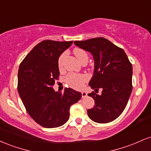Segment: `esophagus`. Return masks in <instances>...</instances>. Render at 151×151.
Listing matches in <instances>:
<instances>
[{
    "label": "esophagus",
    "mask_w": 151,
    "mask_h": 151,
    "mask_svg": "<svg viewBox=\"0 0 151 151\" xmlns=\"http://www.w3.org/2000/svg\"><path fill=\"white\" fill-rule=\"evenodd\" d=\"M81 96H82V98H84L87 96V93H86V91H81Z\"/></svg>",
    "instance_id": "obj_1"
}]
</instances>
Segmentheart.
I'll return each mask as SVG.
<instances>
[{
    "label": "heart",
    "instance_id": "1",
    "mask_svg": "<svg viewBox=\"0 0 151 151\" xmlns=\"http://www.w3.org/2000/svg\"><path fill=\"white\" fill-rule=\"evenodd\" d=\"M74 54L79 62H81L84 60H88V54L85 50L81 49V48H74ZM66 57V52H63L60 56L58 60V66L61 68L63 63V60ZM88 79L87 76L84 74H70L65 78V81L67 84L72 87L75 89H79L82 87L83 84Z\"/></svg>",
    "mask_w": 151,
    "mask_h": 151
}]
</instances>
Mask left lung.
<instances>
[{
	"mask_svg": "<svg viewBox=\"0 0 151 151\" xmlns=\"http://www.w3.org/2000/svg\"><path fill=\"white\" fill-rule=\"evenodd\" d=\"M92 55L94 70L89 85L102 89L101 94L88 96L94 99L93 108L87 114L93 121L106 124L117 119L125 109L132 91V65L124 50L104 37L74 42Z\"/></svg>",
	"mask_w": 151,
	"mask_h": 151,
	"instance_id": "8db88e82",
	"label": "left lung"
}]
</instances>
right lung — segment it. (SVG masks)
<instances>
[{"label":"right lung","instance_id":"obj_1","mask_svg":"<svg viewBox=\"0 0 151 151\" xmlns=\"http://www.w3.org/2000/svg\"><path fill=\"white\" fill-rule=\"evenodd\" d=\"M73 41L44 40L22 60L18 74V91L29 115L45 128L61 126L70 118V106L81 98L79 91L52 88L60 75L58 60Z\"/></svg>","mask_w":151,"mask_h":151}]
</instances>
